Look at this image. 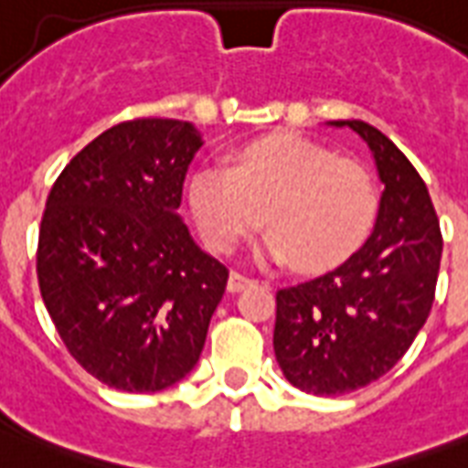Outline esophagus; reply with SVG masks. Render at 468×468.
<instances>
[{
  "mask_svg": "<svg viewBox=\"0 0 468 468\" xmlns=\"http://www.w3.org/2000/svg\"><path fill=\"white\" fill-rule=\"evenodd\" d=\"M250 284H252V279L240 274V271H230V277H228V292L230 293L242 292V289H248Z\"/></svg>",
  "mask_w": 468,
  "mask_h": 468,
  "instance_id": "34e87169",
  "label": "esophagus"
}]
</instances>
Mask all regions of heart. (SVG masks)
<instances>
[{
	"instance_id": "heart-1",
	"label": "heart",
	"mask_w": 468,
	"mask_h": 468,
	"mask_svg": "<svg viewBox=\"0 0 468 468\" xmlns=\"http://www.w3.org/2000/svg\"><path fill=\"white\" fill-rule=\"evenodd\" d=\"M189 208L208 248L233 250L267 216L257 255L325 271L362 248L378 197L355 162L308 138L270 135L238 150L233 165L204 162L189 179Z\"/></svg>"
}]
</instances>
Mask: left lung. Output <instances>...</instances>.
<instances>
[{
  "mask_svg": "<svg viewBox=\"0 0 468 468\" xmlns=\"http://www.w3.org/2000/svg\"><path fill=\"white\" fill-rule=\"evenodd\" d=\"M330 126L369 145L384 191L347 262L277 292L274 355L289 384L313 396L356 391L396 367L428 320L442 257L435 206L410 160L364 121Z\"/></svg>",
  "mask_w": 468,
  "mask_h": 468,
  "instance_id": "obj_1",
  "label": "left lung"
}]
</instances>
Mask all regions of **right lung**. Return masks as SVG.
I'll list each match as a JSON object with an SVG mask.
<instances>
[{"label":"right lung","instance_id":"right-lung-1","mask_svg":"<svg viewBox=\"0 0 468 468\" xmlns=\"http://www.w3.org/2000/svg\"><path fill=\"white\" fill-rule=\"evenodd\" d=\"M194 123L123 121L77 153L48 194L38 286L69 355L101 384L155 393L189 374L228 270L182 216Z\"/></svg>","mask_w":468,"mask_h":468}]
</instances>
